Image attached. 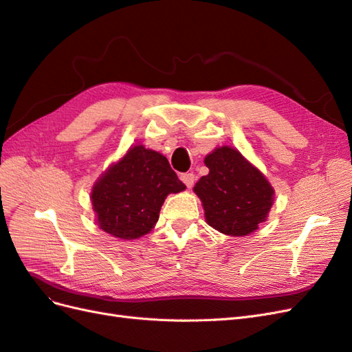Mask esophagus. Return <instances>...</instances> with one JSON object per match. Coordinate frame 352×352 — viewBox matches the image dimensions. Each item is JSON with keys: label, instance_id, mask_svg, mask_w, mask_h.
<instances>
[{"label": "esophagus", "instance_id": "34e87169", "mask_svg": "<svg viewBox=\"0 0 352 352\" xmlns=\"http://www.w3.org/2000/svg\"><path fill=\"white\" fill-rule=\"evenodd\" d=\"M180 179L184 180V184L188 188H192L194 186V182H195V175L194 173H184V175H180Z\"/></svg>", "mask_w": 352, "mask_h": 352}]
</instances>
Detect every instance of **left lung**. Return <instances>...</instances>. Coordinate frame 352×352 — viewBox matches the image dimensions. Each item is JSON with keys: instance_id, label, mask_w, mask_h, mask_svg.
Here are the masks:
<instances>
[{"instance_id": "1", "label": "left lung", "mask_w": 352, "mask_h": 352, "mask_svg": "<svg viewBox=\"0 0 352 352\" xmlns=\"http://www.w3.org/2000/svg\"><path fill=\"white\" fill-rule=\"evenodd\" d=\"M210 173L194 186L211 228L230 236H243L269 214L274 190L257 168L230 146H221L204 160Z\"/></svg>"}]
</instances>
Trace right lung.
Masks as SVG:
<instances>
[{
    "label": "right lung",
    "mask_w": 352,
    "mask_h": 352,
    "mask_svg": "<svg viewBox=\"0 0 352 352\" xmlns=\"http://www.w3.org/2000/svg\"><path fill=\"white\" fill-rule=\"evenodd\" d=\"M185 188L164 155L138 145L100 177L91 199L104 232L136 239L154 228L166 197Z\"/></svg>",
    "instance_id": "obj_1"
}]
</instances>
